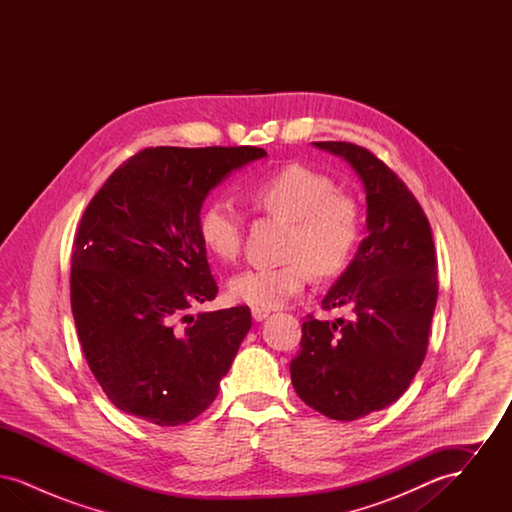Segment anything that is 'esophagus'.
<instances>
[{"instance_id":"1","label":"esophagus","mask_w":512,"mask_h":512,"mask_svg":"<svg viewBox=\"0 0 512 512\" xmlns=\"http://www.w3.org/2000/svg\"><path fill=\"white\" fill-rule=\"evenodd\" d=\"M268 315H270L268 309H261V307H253V309H251V317H253V320H257V322L265 320Z\"/></svg>"}]
</instances>
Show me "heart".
<instances>
[{
  "instance_id": "heart-1",
  "label": "heart",
  "mask_w": 512,
  "mask_h": 512,
  "mask_svg": "<svg viewBox=\"0 0 512 512\" xmlns=\"http://www.w3.org/2000/svg\"><path fill=\"white\" fill-rule=\"evenodd\" d=\"M244 195L259 211L292 222V230L286 263L245 268L230 278L234 301L261 309L284 305L305 290L313 272L330 278L353 261L363 238V213L330 176L290 163L249 182ZM197 236L215 259L230 263L244 245V217L228 199H213L199 211Z\"/></svg>"
}]
</instances>
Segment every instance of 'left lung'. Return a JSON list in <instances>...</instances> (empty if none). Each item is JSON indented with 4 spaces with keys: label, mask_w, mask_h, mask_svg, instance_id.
I'll return each mask as SVG.
<instances>
[{
    "label": "left lung",
    "mask_w": 512,
    "mask_h": 512,
    "mask_svg": "<svg viewBox=\"0 0 512 512\" xmlns=\"http://www.w3.org/2000/svg\"><path fill=\"white\" fill-rule=\"evenodd\" d=\"M315 146L340 155L361 176L368 236L322 299L324 311L349 307L353 317L328 322L307 315L290 372L301 401L351 422L397 401L422 365L438 299V259L420 203L382 159L349 142Z\"/></svg>",
    "instance_id": "obj_1"
}]
</instances>
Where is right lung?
Returning a JSON list of instances; mask_svg holds the SVG:
<instances>
[{
  "instance_id": "1",
  "label": "right lung",
  "mask_w": 512,
  "mask_h": 512,
  "mask_svg": "<svg viewBox=\"0 0 512 512\" xmlns=\"http://www.w3.org/2000/svg\"><path fill=\"white\" fill-rule=\"evenodd\" d=\"M261 147H147L88 203L73 244L71 309L92 374L122 413L194 420L251 328L249 307L190 315L219 286L197 236L207 194Z\"/></svg>"
}]
</instances>
